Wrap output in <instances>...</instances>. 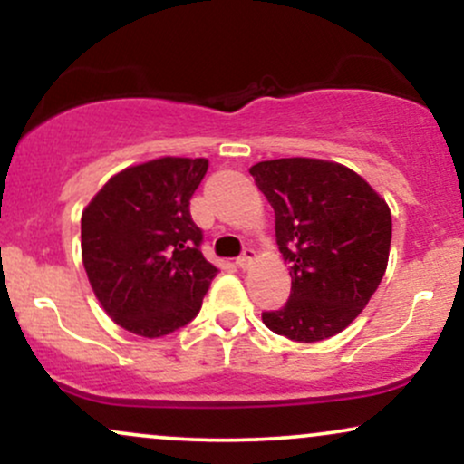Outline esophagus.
I'll list each match as a JSON object with an SVG mask.
<instances>
[{
    "label": "esophagus",
    "mask_w": 464,
    "mask_h": 464,
    "mask_svg": "<svg viewBox=\"0 0 464 464\" xmlns=\"http://www.w3.org/2000/svg\"><path fill=\"white\" fill-rule=\"evenodd\" d=\"M253 262H255V250H253V248H246V250H244V253L239 255V257L236 259L237 268H242V270H248L250 264H253Z\"/></svg>",
    "instance_id": "esophagus-1"
}]
</instances>
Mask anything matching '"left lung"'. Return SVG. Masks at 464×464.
I'll return each instance as SVG.
<instances>
[{"label":"left lung","instance_id":"left-lung-1","mask_svg":"<svg viewBox=\"0 0 464 464\" xmlns=\"http://www.w3.org/2000/svg\"><path fill=\"white\" fill-rule=\"evenodd\" d=\"M250 174L273 205L292 276L290 299L262 321L295 343L332 338L358 318L386 273L391 209L360 174L323 159H275Z\"/></svg>","mask_w":464,"mask_h":464}]
</instances>
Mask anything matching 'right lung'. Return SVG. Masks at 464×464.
<instances>
[{"label":"right lung","instance_id":"1","mask_svg":"<svg viewBox=\"0 0 464 464\" xmlns=\"http://www.w3.org/2000/svg\"><path fill=\"white\" fill-rule=\"evenodd\" d=\"M207 159L163 157L121 169L80 220L82 264L120 327L161 338L194 321L218 268L202 255L189 200Z\"/></svg>","mask_w":464,"mask_h":464}]
</instances>
